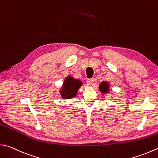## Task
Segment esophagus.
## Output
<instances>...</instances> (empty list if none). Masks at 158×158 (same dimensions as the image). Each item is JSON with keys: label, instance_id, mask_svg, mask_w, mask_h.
Here are the masks:
<instances>
[{"label": "esophagus", "instance_id": "34e87169", "mask_svg": "<svg viewBox=\"0 0 158 158\" xmlns=\"http://www.w3.org/2000/svg\"><path fill=\"white\" fill-rule=\"evenodd\" d=\"M94 82V78H89L87 80V83L88 85H93Z\"/></svg>", "mask_w": 158, "mask_h": 158}]
</instances>
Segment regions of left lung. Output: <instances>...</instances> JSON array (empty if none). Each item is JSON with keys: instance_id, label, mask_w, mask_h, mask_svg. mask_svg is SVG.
Here are the masks:
<instances>
[{"instance_id": "8db88e82", "label": "left lung", "mask_w": 158, "mask_h": 158, "mask_svg": "<svg viewBox=\"0 0 158 158\" xmlns=\"http://www.w3.org/2000/svg\"><path fill=\"white\" fill-rule=\"evenodd\" d=\"M109 87L110 85L108 82L103 81L100 83V85L99 86L100 91L103 94H106L107 92L109 91Z\"/></svg>"}]
</instances>
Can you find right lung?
Returning <instances> with one entry per match:
<instances>
[{"instance_id":"1","label":"right lung","mask_w":158,"mask_h":158,"mask_svg":"<svg viewBox=\"0 0 158 158\" xmlns=\"http://www.w3.org/2000/svg\"><path fill=\"white\" fill-rule=\"evenodd\" d=\"M82 85L80 80L74 79L72 76H67L64 79L60 94L63 99H70L76 96L77 92Z\"/></svg>"}]
</instances>
